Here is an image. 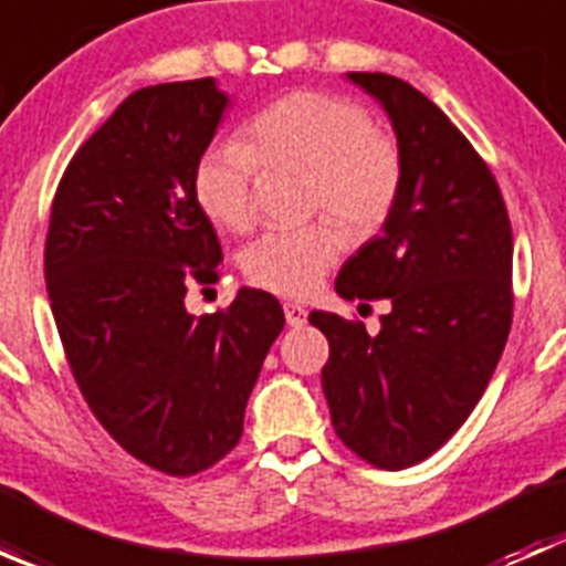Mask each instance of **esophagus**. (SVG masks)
<instances>
[{
  "label": "esophagus",
  "instance_id": "1",
  "mask_svg": "<svg viewBox=\"0 0 566 566\" xmlns=\"http://www.w3.org/2000/svg\"><path fill=\"white\" fill-rule=\"evenodd\" d=\"M306 315H310V312H306L301 304H293V301H287V304H284V317H287V325H293V328L306 325Z\"/></svg>",
  "mask_w": 566,
  "mask_h": 566
}]
</instances>
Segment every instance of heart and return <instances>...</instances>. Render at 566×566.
I'll return each instance as SVG.
<instances>
[{
    "instance_id": "heart-1",
    "label": "heart",
    "mask_w": 566,
    "mask_h": 566,
    "mask_svg": "<svg viewBox=\"0 0 566 566\" xmlns=\"http://www.w3.org/2000/svg\"><path fill=\"white\" fill-rule=\"evenodd\" d=\"M247 134L249 145L216 139L193 169V197L213 224L243 232L254 221L260 164L310 169V208L328 210L353 232L378 230L391 216L402 191V156L356 101L298 90L256 112ZM342 251L345 235L331 221L273 227L249 243L241 265L256 287L310 295Z\"/></svg>"
}]
</instances>
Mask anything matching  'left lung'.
<instances>
[{
    "mask_svg": "<svg viewBox=\"0 0 566 566\" xmlns=\"http://www.w3.org/2000/svg\"><path fill=\"white\" fill-rule=\"evenodd\" d=\"M389 114L402 191L384 232L336 276L347 301L389 298L378 334L312 312L331 356V424L358 458L399 471L441 449L476 408L512 325V224L488 164L408 82L347 73Z\"/></svg>",
    "mask_w": 566,
    "mask_h": 566,
    "instance_id": "left-lung-1",
    "label": "left lung"
}]
</instances>
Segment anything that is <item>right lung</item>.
Returning <instances> with one entry per match:
<instances>
[{
    "label": "right lung",
    "mask_w": 566,
    "mask_h": 566,
    "mask_svg": "<svg viewBox=\"0 0 566 566\" xmlns=\"http://www.w3.org/2000/svg\"><path fill=\"white\" fill-rule=\"evenodd\" d=\"M230 106L213 78L130 93L78 147L51 205L45 290L95 419L128 454L193 476L235 449L249 394L284 328L271 293L193 317L221 247L193 169Z\"/></svg>",
    "instance_id": "add662e5"
}]
</instances>
